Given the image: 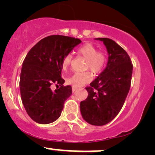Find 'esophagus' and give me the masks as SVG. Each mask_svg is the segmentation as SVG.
<instances>
[{
    "label": "esophagus",
    "mask_w": 155,
    "mask_h": 155,
    "mask_svg": "<svg viewBox=\"0 0 155 155\" xmlns=\"http://www.w3.org/2000/svg\"><path fill=\"white\" fill-rule=\"evenodd\" d=\"M77 87H74V86H73V87H72V90H73V92H75V91L76 90H77Z\"/></svg>",
    "instance_id": "esophagus-1"
}]
</instances>
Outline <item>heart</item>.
<instances>
[{
	"mask_svg": "<svg viewBox=\"0 0 155 155\" xmlns=\"http://www.w3.org/2000/svg\"><path fill=\"white\" fill-rule=\"evenodd\" d=\"M78 53L86 58L85 68L90 69L93 73H98L102 71L106 63V56L103 52L97 51V48L92 44H84L78 48ZM72 61V56L66 55L62 61L63 70L69 67ZM92 79V75L90 71L84 73H75L67 79V82L74 87H81L90 82Z\"/></svg>",
	"mask_w": 155,
	"mask_h": 155,
	"instance_id": "obj_1",
	"label": "heart"
}]
</instances>
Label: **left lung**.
I'll use <instances>...</instances> for the list:
<instances>
[{"label":"left lung","instance_id":"1","mask_svg":"<svg viewBox=\"0 0 155 155\" xmlns=\"http://www.w3.org/2000/svg\"><path fill=\"white\" fill-rule=\"evenodd\" d=\"M102 41L108 53L105 69L85 89L88 97L80 104L83 119L94 126L111 121L121 109L130 90L133 65L128 54L112 39L96 38Z\"/></svg>","mask_w":155,"mask_h":155}]
</instances>
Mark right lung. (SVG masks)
<instances>
[{
    "mask_svg": "<svg viewBox=\"0 0 155 155\" xmlns=\"http://www.w3.org/2000/svg\"><path fill=\"white\" fill-rule=\"evenodd\" d=\"M81 42L65 36H49L40 40L25 57L20 73L21 99L27 114L38 124H51L60 117L65 101L73 92L71 86H63L62 61ZM53 83L60 88L53 91Z\"/></svg>",
    "mask_w": 155,
    "mask_h": 155,
    "instance_id": "add662e5",
    "label": "right lung"
}]
</instances>
